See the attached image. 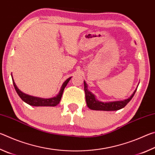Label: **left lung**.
Masks as SVG:
<instances>
[{
	"label": "left lung",
	"mask_w": 155,
	"mask_h": 155,
	"mask_svg": "<svg viewBox=\"0 0 155 155\" xmlns=\"http://www.w3.org/2000/svg\"><path fill=\"white\" fill-rule=\"evenodd\" d=\"M84 90L85 92V99L87 103V107L90 109L97 110V111H117V110L121 109L127 105L129 103L130 101L134 96L137 89L135 90L133 94L129 98L124 100V101H114V102H107V103H103V102L98 101L96 98L95 96L88 90L87 85L86 84L85 81H84Z\"/></svg>",
	"instance_id": "left-lung-1"
}]
</instances>
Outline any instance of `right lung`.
<instances>
[{
	"label": "right lung",
	"mask_w": 155,
	"mask_h": 155,
	"mask_svg": "<svg viewBox=\"0 0 155 155\" xmlns=\"http://www.w3.org/2000/svg\"><path fill=\"white\" fill-rule=\"evenodd\" d=\"M12 81H13V84H14V88L15 91H16L17 94H18V96L20 97V98L23 101L25 102L26 103H27L28 104H30L31 106H35V107H54L57 105L59 103L61 99V96L63 92H64V90L65 87H66L67 84L69 82L70 80L71 79V77L68 78V79L65 81V82L63 83V85L61 87V90H60L59 94H57L56 96L53 97V98H38V97H35V96H29L28 94H26L25 93H23L17 87L14 81V78H13L12 74Z\"/></svg>",
	"instance_id": "right-lung-1"
}]
</instances>
